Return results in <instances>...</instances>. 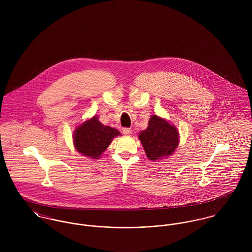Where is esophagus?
I'll use <instances>...</instances> for the list:
<instances>
[{
    "instance_id": "34e87169",
    "label": "esophagus",
    "mask_w": 252,
    "mask_h": 252,
    "mask_svg": "<svg viewBox=\"0 0 252 252\" xmlns=\"http://www.w3.org/2000/svg\"><path fill=\"white\" fill-rule=\"evenodd\" d=\"M122 132H123V134H124L125 136H130L131 133H132L131 129H129V128H123V129H122Z\"/></svg>"
}]
</instances>
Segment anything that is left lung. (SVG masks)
<instances>
[{"instance_id":"1","label":"left lung","mask_w":252,"mask_h":252,"mask_svg":"<svg viewBox=\"0 0 252 252\" xmlns=\"http://www.w3.org/2000/svg\"><path fill=\"white\" fill-rule=\"evenodd\" d=\"M138 138L147 158L151 161L173 155L180 144L178 128L157 114L150 116L147 128L139 133Z\"/></svg>"}]
</instances>
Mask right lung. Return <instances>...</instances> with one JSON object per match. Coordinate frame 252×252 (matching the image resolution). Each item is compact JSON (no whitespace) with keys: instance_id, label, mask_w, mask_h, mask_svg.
I'll return each instance as SVG.
<instances>
[{"instance_id":"obj_1","label":"right lung","mask_w":252,"mask_h":252,"mask_svg":"<svg viewBox=\"0 0 252 252\" xmlns=\"http://www.w3.org/2000/svg\"><path fill=\"white\" fill-rule=\"evenodd\" d=\"M118 136H121L118 130L102 124L99 117L94 115L75 127L72 142L78 153L91 159H99Z\"/></svg>"}]
</instances>
